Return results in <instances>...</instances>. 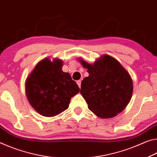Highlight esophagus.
Masks as SVG:
<instances>
[{
  "label": "esophagus",
  "mask_w": 157,
  "mask_h": 157,
  "mask_svg": "<svg viewBox=\"0 0 157 157\" xmlns=\"http://www.w3.org/2000/svg\"><path fill=\"white\" fill-rule=\"evenodd\" d=\"M76 83H77V85H78V86L79 88H80V87H81V81L80 80L77 81H76Z\"/></svg>",
  "instance_id": "esophagus-1"
}]
</instances>
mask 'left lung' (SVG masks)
Returning <instances> with one entry per match:
<instances>
[{"mask_svg": "<svg viewBox=\"0 0 157 157\" xmlns=\"http://www.w3.org/2000/svg\"><path fill=\"white\" fill-rule=\"evenodd\" d=\"M78 60L89 73L81 82L80 91L88 109L102 119L116 116L132 97L133 81L129 72L109 55H103L93 65L81 58Z\"/></svg>", "mask_w": 157, "mask_h": 157, "instance_id": "left-lung-1", "label": "left lung"}]
</instances>
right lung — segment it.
Listing matches in <instances>:
<instances>
[{"instance_id": "right-lung-1", "label": "right lung", "mask_w": 157, "mask_h": 157, "mask_svg": "<svg viewBox=\"0 0 157 157\" xmlns=\"http://www.w3.org/2000/svg\"><path fill=\"white\" fill-rule=\"evenodd\" d=\"M63 62L46 58L38 63L25 83V95L38 113L53 117L68 109L70 99L79 92L70 74L62 70Z\"/></svg>"}]
</instances>
